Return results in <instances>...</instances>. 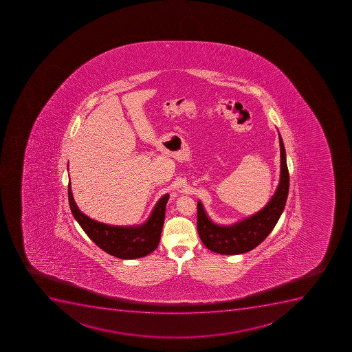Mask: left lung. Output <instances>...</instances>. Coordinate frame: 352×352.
I'll return each mask as SVG.
<instances>
[{
    "mask_svg": "<svg viewBox=\"0 0 352 352\" xmlns=\"http://www.w3.org/2000/svg\"><path fill=\"white\" fill-rule=\"evenodd\" d=\"M280 146V175L278 185L268 204L249 217L232 225H219L208 216L204 204L197 201V233L204 245L220 254H241L258 247L274 230L285 208L289 194V176L282 136L278 133Z\"/></svg>",
    "mask_w": 352,
    "mask_h": 352,
    "instance_id": "8db88e82",
    "label": "left lung"
}]
</instances>
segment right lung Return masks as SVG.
<instances>
[{
	"label": "right lung",
	"mask_w": 352,
	"mask_h": 352,
	"mask_svg": "<svg viewBox=\"0 0 352 352\" xmlns=\"http://www.w3.org/2000/svg\"><path fill=\"white\" fill-rule=\"evenodd\" d=\"M70 210L87 236L105 252L119 259H138L158 248L164 221L168 194L159 199L151 214L141 225L117 226L100 223L82 214L74 200L72 184H68Z\"/></svg>",
	"instance_id": "obj_1"
}]
</instances>
